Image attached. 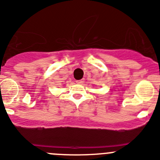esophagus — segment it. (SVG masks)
<instances>
[{"instance_id":"34e87169","label":"esophagus","mask_w":160,"mask_h":160,"mask_svg":"<svg viewBox=\"0 0 160 160\" xmlns=\"http://www.w3.org/2000/svg\"><path fill=\"white\" fill-rule=\"evenodd\" d=\"M77 83H78V84H81V83H83V80H77Z\"/></svg>"}]
</instances>
